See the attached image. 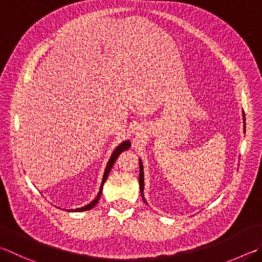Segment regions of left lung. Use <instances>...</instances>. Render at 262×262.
<instances>
[{
	"label": "left lung",
	"mask_w": 262,
	"mask_h": 262,
	"mask_svg": "<svg viewBox=\"0 0 262 262\" xmlns=\"http://www.w3.org/2000/svg\"><path fill=\"white\" fill-rule=\"evenodd\" d=\"M139 182H140V189H141V194H142V198H143V188H144V180H143V166L141 164V160H140V177H139ZM144 203L145 199L143 198Z\"/></svg>",
	"instance_id": "8db88e82"
}]
</instances>
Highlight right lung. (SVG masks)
I'll list each match as a JSON object with an SVG mask.
<instances>
[{
	"label": "right lung",
	"mask_w": 262,
	"mask_h": 262,
	"mask_svg": "<svg viewBox=\"0 0 262 262\" xmlns=\"http://www.w3.org/2000/svg\"><path fill=\"white\" fill-rule=\"evenodd\" d=\"M129 147H130V142H129V141H125V142H122V143H121L120 145L117 146V149H116L115 151H113L111 158H110V160H108V163H107V166H106V168H105V172H104L103 180H102V184H101V189H99V192H98V194H97V197L95 198L92 203L88 204V205H85V206H83V207H80V208H75V210H71V211H72V212H82V211L90 210V208H93L95 205H96V204H97L98 201H99V198H101V194H102V191H103L104 182H105V181H106V179H107V177H108V173H110V170H111V168H112L113 164L116 163V160H117V158L119 157V155H120L122 151L129 149Z\"/></svg>",
	"instance_id": "add662e5"
}]
</instances>
